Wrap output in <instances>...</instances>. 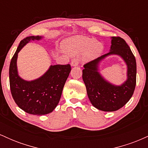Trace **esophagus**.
<instances>
[{
  "label": "esophagus",
  "instance_id": "esophagus-1",
  "mask_svg": "<svg viewBox=\"0 0 148 148\" xmlns=\"http://www.w3.org/2000/svg\"><path fill=\"white\" fill-rule=\"evenodd\" d=\"M78 64H79V60H78L77 59H73L72 60V62H71V65H72V67H76Z\"/></svg>",
  "mask_w": 148,
  "mask_h": 148
}]
</instances>
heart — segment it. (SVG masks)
<instances>
[{
    "label": "heart",
    "instance_id": "1",
    "mask_svg": "<svg viewBox=\"0 0 148 148\" xmlns=\"http://www.w3.org/2000/svg\"><path fill=\"white\" fill-rule=\"evenodd\" d=\"M63 47L71 55H76L84 51L82 59L84 61L96 58L103 49L101 42L84 36H75L67 39L63 42Z\"/></svg>",
    "mask_w": 148,
    "mask_h": 148
}]
</instances>
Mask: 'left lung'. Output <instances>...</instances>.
I'll return each mask as SVG.
<instances>
[{
  "label": "left lung",
  "mask_w": 148,
  "mask_h": 148,
  "mask_svg": "<svg viewBox=\"0 0 148 148\" xmlns=\"http://www.w3.org/2000/svg\"><path fill=\"white\" fill-rule=\"evenodd\" d=\"M118 55L127 64V80L120 86L107 82L99 72L100 62L108 55ZM83 80L93 106L103 111H115L128 102L134 94L136 83V62L126 42L120 37H111L108 53L84 64Z\"/></svg>",
  "instance_id": "left-lung-1"
}]
</instances>
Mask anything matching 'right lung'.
<instances>
[{
    "instance_id": "obj_1",
    "label": "right lung",
    "mask_w": 148,
    "mask_h": 148,
    "mask_svg": "<svg viewBox=\"0 0 148 148\" xmlns=\"http://www.w3.org/2000/svg\"><path fill=\"white\" fill-rule=\"evenodd\" d=\"M42 36L27 37L20 42L10 64V86L15 103L23 111L32 115L48 114L60 101L62 89L71 71L70 64L51 65L42 76L33 81L21 78L17 70L18 52L30 41L41 40Z\"/></svg>"
}]
</instances>
